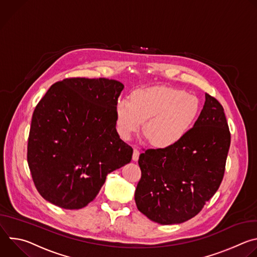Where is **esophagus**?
Listing matches in <instances>:
<instances>
[{
    "label": "esophagus",
    "mask_w": 257,
    "mask_h": 257,
    "mask_svg": "<svg viewBox=\"0 0 257 257\" xmlns=\"http://www.w3.org/2000/svg\"><path fill=\"white\" fill-rule=\"evenodd\" d=\"M139 155H140V153H139V151L135 148L134 149V151H133V156H132V159H133V161H138V159H139Z\"/></svg>",
    "instance_id": "34e87169"
}]
</instances>
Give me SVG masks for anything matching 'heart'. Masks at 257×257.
<instances>
[{
	"label": "heart",
	"mask_w": 257,
	"mask_h": 257,
	"mask_svg": "<svg viewBox=\"0 0 257 257\" xmlns=\"http://www.w3.org/2000/svg\"><path fill=\"white\" fill-rule=\"evenodd\" d=\"M200 103L184 90L157 86L137 89L131 99L121 98L116 104V126L124 139H129L143 125V133L158 149L180 142L193 126Z\"/></svg>",
	"instance_id": "obj_1"
}]
</instances>
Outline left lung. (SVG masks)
Returning a JSON list of instances; mask_svg holds the SVG:
<instances>
[{
  "label": "left lung",
  "instance_id": "left-lung-1",
  "mask_svg": "<svg viewBox=\"0 0 257 257\" xmlns=\"http://www.w3.org/2000/svg\"><path fill=\"white\" fill-rule=\"evenodd\" d=\"M230 143L224 107L205 93L201 113L184 138L171 148L146 150L139 156L138 210L161 225L195 216L221 185Z\"/></svg>",
  "mask_w": 257,
  "mask_h": 257
}]
</instances>
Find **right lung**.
I'll use <instances>...</instances> for the list:
<instances>
[{
  "label": "right lung",
  "mask_w": 257,
  "mask_h": 257,
  "mask_svg": "<svg viewBox=\"0 0 257 257\" xmlns=\"http://www.w3.org/2000/svg\"><path fill=\"white\" fill-rule=\"evenodd\" d=\"M124 85L106 78H66L35 106L27 144L34 185L66 209L86 206L106 175L130 163L133 149L116 130V104Z\"/></svg>",
  "instance_id": "obj_1"
}]
</instances>
